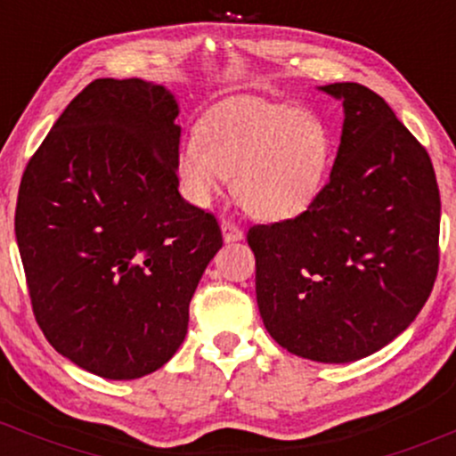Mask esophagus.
Returning <instances> with one entry per match:
<instances>
[{
	"instance_id": "1",
	"label": "esophagus",
	"mask_w": 456,
	"mask_h": 456,
	"mask_svg": "<svg viewBox=\"0 0 456 456\" xmlns=\"http://www.w3.org/2000/svg\"><path fill=\"white\" fill-rule=\"evenodd\" d=\"M221 229H223V238H224V242H238V240H242V238H244V232H242V229H240L238 224H235V223L227 221V218H223Z\"/></svg>"
}]
</instances>
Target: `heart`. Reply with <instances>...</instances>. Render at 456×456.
Here are the masks:
<instances>
[{
    "mask_svg": "<svg viewBox=\"0 0 456 456\" xmlns=\"http://www.w3.org/2000/svg\"><path fill=\"white\" fill-rule=\"evenodd\" d=\"M330 139L323 124L291 104L240 96L203 115L195 137L177 151L184 195L208 206L233 180L253 216L281 221L305 212L326 174Z\"/></svg>",
    "mask_w": 456,
    "mask_h": 456,
    "instance_id": "heart-1",
    "label": "heart"
}]
</instances>
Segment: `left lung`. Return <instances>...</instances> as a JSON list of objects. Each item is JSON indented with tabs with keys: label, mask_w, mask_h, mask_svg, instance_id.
<instances>
[{
	"label": "left lung",
	"mask_w": 456,
	"mask_h": 456,
	"mask_svg": "<svg viewBox=\"0 0 456 456\" xmlns=\"http://www.w3.org/2000/svg\"><path fill=\"white\" fill-rule=\"evenodd\" d=\"M345 122L330 180L296 218L253 224L264 326L287 352L354 362L396 338L439 268V188L420 141L360 83H330Z\"/></svg>",
	"instance_id": "left-lung-1"
}]
</instances>
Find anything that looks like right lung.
I'll return each instance as SVG.
<instances>
[{"instance_id": "1", "label": "right lung", "mask_w": 456, "mask_h": 456, "mask_svg": "<svg viewBox=\"0 0 456 456\" xmlns=\"http://www.w3.org/2000/svg\"><path fill=\"white\" fill-rule=\"evenodd\" d=\"M177 102L143 78L78 92L20 177L14 233L36 322L104 379L169 362L223 246L214 214L177 186Z\"/></svg>"}]
</instances>
